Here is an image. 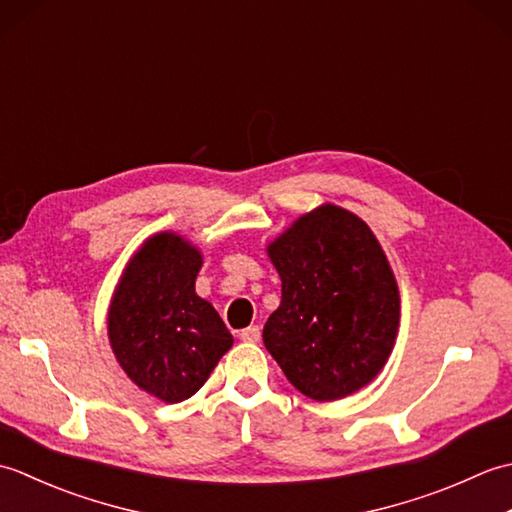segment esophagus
<instances>
[{
    "label": "esophagus",
    "instance_id": "obj_1",
    "mask_svg": "<svg viewBox=\"0 0 512 512\" xmlns=\"http://www.w3.org/2000/svg\"><path fill=\"white\" fill-rule=\"evenodd\" d=\"M239 336H242V341L257 343L259 339H262V330H259V325H248V328L239 332Z\"/></svg>",
    "mask_w": 512,
    "mask_h": 512
}]
</instances>
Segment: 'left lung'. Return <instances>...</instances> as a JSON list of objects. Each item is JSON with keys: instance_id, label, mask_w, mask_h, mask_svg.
Wrapping results in <instances>:
<instances>
[{"instance_id": "1", "label": "left lung", "mask_w": 512, "mask_h": 512, "mask_svg": "<svg viewBox=\"0 0 512 512\" xmlns=\"http://www.w3.org/2000/svg\"><path fill=\"white\" fill-rule=\"evenodd\" d=\"M281 303L264 345L286 378L314 400H339L383 369L396 341L400 297L369 226L325 204L268 246Z\"/></svg>"}]
</instances>
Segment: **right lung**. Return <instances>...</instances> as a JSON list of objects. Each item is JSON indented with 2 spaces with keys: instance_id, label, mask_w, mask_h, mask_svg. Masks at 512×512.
<instances>
[{
  "instance_id": "1",
  "label": "right lung",
  "mask_w": 512,
  "mask_h": 512,
  "mask_svg": "<svg viewBox=\"0 0 512 512\" xmlns=\"http://www.w3.org/2000/svg\"><path fill=\"white\" fill-rule=\"evenodd\" d=\"M198 248L180 235L149 237L114 292L107 330L125 374L165 402L191 398L233 336L209 301L195 295Z\"/></svg>"
}]
</instances>
